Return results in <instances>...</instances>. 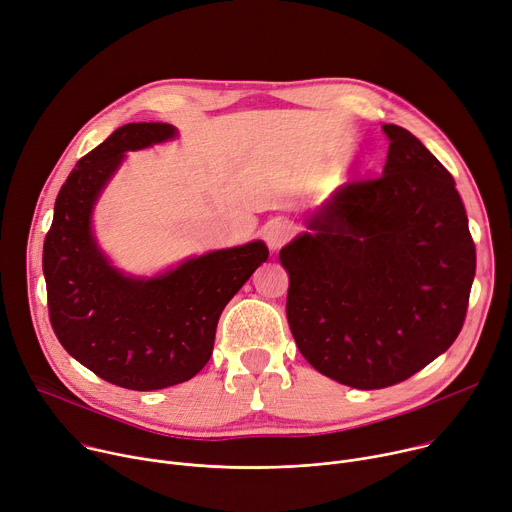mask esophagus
Segmentation results:
<instances>
[{
	"label": "esophagus",
	"mask_w": 512,
	"mask_h": 512,
	"mask_svg": "<svg viewBox=\"0 0 512 512\" xmlns=\"http://www.w3.org/2000/svg\"><path fill=\"white\" fill-rule=\"evenodd\" d=\"M292 235H294V226L282 218L267 222L263 228V239L271 251L282 249L292 239Z\"/></svg>",
	"instance_id": "obj_1"
}]
</instances>
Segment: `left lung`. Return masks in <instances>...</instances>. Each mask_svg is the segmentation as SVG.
Returning <instances> with one entry per match:
<instances>
[{
  "instance_id": "8db88e82",
  "label": "left lung",
  "mask_w": 512,
  "mask_h": 512,
  "mask_svg": "<svg viewBox=\"0 0 512 512\" xmlns=\"http://www.w3.org/2000/svg\"><path fill=\"white\" fill-rule=\"evenodd\" d=\"M390 138L380 177L353 179L280 251L288 322L304 359L357 390L400 384L466 320L476 245L451 173L414 134Z\"/></svg>"
}]
</instances>
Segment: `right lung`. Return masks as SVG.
<instances>
[{
  "mask_svg": "<svg viewBox=\"0 0 512 512\" xmlns=\"http://www.w3.org/2000/svg\"><path fill=\"white\" fill-rule=\"evenodd\" d=\"M165 122H132L77 161L57 196L42 249L53 331L65 351L114 386L161 390L192 380L208 363L216 324L253 271L263 241L183 261L163 275L130 277L102 255L91 210L126 151L169 141Z\"/></svg>",
  "mask_w": 512,
  "mask_h": 512,
  "instance_id": "add662e5",
  "label": "right lung"
}]
</instances>
